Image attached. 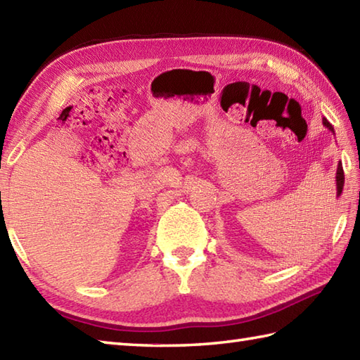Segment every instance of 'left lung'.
<instances>
[{
    "instance_id": "obj_1",
    "label": "left lung",
    "mask_w": 360,
    "mask_h": 360,
    "mask_svg": "<svg viewBox=\"0 0 360 360\" xmlns=\"http://www.w3.org/2000/svg\"><path fill=\"white\" fill-rule=\"evenodd\" d=\"M322 122H323L325 128H328L333 134H335V133H334V128H333V125L330 124V122H328L325 117H323V120H322ZM343 184H345V174H343L342 162H339V165H338V173H335V188H338V198L342 195Z\"/></svg>"
}]
</instances>
